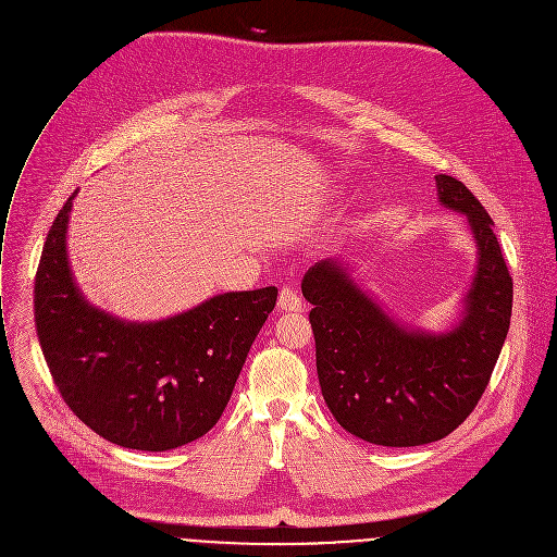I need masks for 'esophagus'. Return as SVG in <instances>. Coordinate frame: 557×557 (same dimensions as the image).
Segmentation results:
<instances>
[{
  "instance_id": "34e87169",
  "label": "esophagus",
  "mask_w": 557,
  "mask_h": 557,
  "mask_svg": "<svg viewBox=\"0 0 557 557\" xmlns=\"http://www.w3.org/2000/svg\"><path fill=\"white\" fill-rule=\"evenodd\" d=\"M278 309L283 311H300L302 309V298L294 287H281L278 292Z\"/></svg>"
}]
</instances>
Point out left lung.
Returning a JSON list of instances; mask_svg holds the SVG:
<instances>
[{
	"label": "left lung",
	"mask_w": 557,
	"mask_h": 557,
	"mask_svg": "<svg viewBox=\"0 0 557 557\" xmlns=\"http://www.w3.org/2000/svg\"><path fill=\"white\" fill-rule=\"evenodd\" d=\"M434 180L438 201L468 216L479 246L463 320L453 331L395 322L338 261H320L302 278L322 397L347 432L375 446H423L457 430L485 393L509 331L513 283L494 221L463 182Z\"/></svg>",
	"instance_id": "left-lung-1"
}]
</instances>
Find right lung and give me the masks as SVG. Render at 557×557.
Masks as SVG:
<instances>
[{
    "instance_id": "obj_1",
    "label": "right lung",
    "mask_w": 557,
    "mask_h": 557,
    "mask_svg": "<svg viewBox=\"0 0 557 557\" xmlns=\"http://www.w3.org/2000/svg\"><path fill=\"white\" fill-rule=\"evenodd\" d=\"M67 197L35 276L37 338L70 410L116 446L173 450L224 412L278 289L219 294L160 322H125L91 307L65 252Z\"/></svg>"
}]
</instances>
